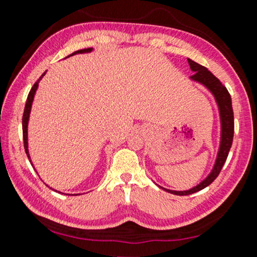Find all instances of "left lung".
I'll list each match as a JSON object with an SVG mask.
<instances>
[{"mask_svg":"<svg viewBox=\"0 0 257 257\" xmlns=\"http://www.w3.org/2000/svg\"><path fill=\"white\" fill-rule=\"evenodd\" d=\"M188 60V63L190 66V70L195 72L193 76H190V79L193 81H196L198 84L203 85L205 88L210 90V93L214 96L216 102L217 108H219L220 114V123H221V135H220V146L219 151H217V155L215 159L214 165H213L211 172L203 181L199 182L193 188L188 190H171L163 188V187L159 186L160 188L168 191V193L173 195H179V196H185V195H190L196 193L205 188L208 185H211L215 178L219 176V173L222 169L225 160L228 158L229 151L231 149L232 139H233V111H232V104H231V96L228 92V89L221 84V81L213 75L211 71H208L205 67L201 66L195 62V61Z\"/></svg>","mask_w":257,"mask_h":257,"instance_id":"1","label":"left lung"}]
</instances>
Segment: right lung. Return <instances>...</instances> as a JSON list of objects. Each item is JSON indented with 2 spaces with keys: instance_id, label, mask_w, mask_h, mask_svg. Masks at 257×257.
Here are the masks:
<instances>
[{
  "instance_id": "1",
  "label": "right lung",
  "mask_w": 257,
  "mask_h": 257,
  "mask_svg": "<svg viewBox=\"0 0 257 257\" xmlns=\"http://www.w3.org/2000/svg\"><path fill=\"white\" fill-rule=\"evenodd\" d=\"M93 49L90 47V49H84V50H79V51H76L73 52L72 54L68 55L67 58L69 56H72L75 54H81V53H89V52H92ZM46 71L43 73V75L40 77V79H38L36 82H35L34 86L32 87V89H30V92L28 94V97H27V102H26V106H25V111H24V116H23V135H24V146H25V151H26V154H27L28 159H29V162L32 163L33 162L32 160H30V155H29V151H28V121H29V115H30V111H32V105H33V101H34V97H35V94H36V90L38 88V84H40V81L42 80V78L45 76ZM56 191V190H55ZM77 195V194H76Z\"/></svg>"
}]
</instances>
